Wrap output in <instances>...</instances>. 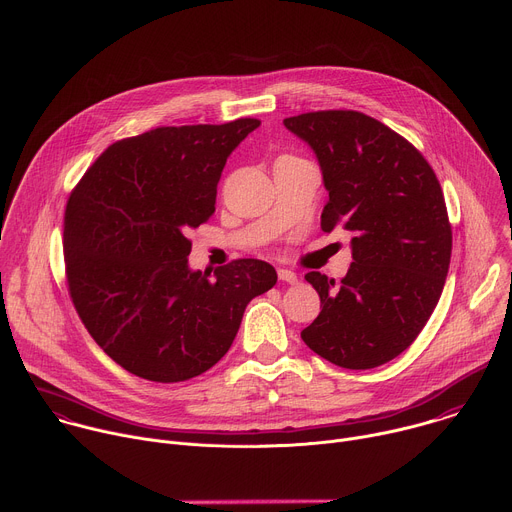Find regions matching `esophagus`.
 Wrapping results in <instances>:
<instances>
[{
  "label": "esophagus",
  "instance_id": "obj_1",
  "mask_svg": "<svg viewBox=\"0 0 512 512\" xmlns=\"http://www.w3.org/2000/svg\"><path fill=\"white\" fill-rule=\"evenodd\" d=\"M278 278H280L282 282H288V284L298 282L296 272H292V270H288V268H278Z\"/></svg>",
  "mask_w": 512,
  "mask_h": 512
}]
</instances>
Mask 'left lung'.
<instances>
[{
	"label": "left lung",
	"mask_w": 512,
	"mask_h": 512,
	"mask_svg": "<svg viewBox=\"0 0 512 512\" xmlns=\"http://www.w3.org/2000/svg\"><path fill=\"white\" fill-rule=\"evenodd\" d=\"M284 127L319 159L329 191L323 232L353 234L339 284L304 276L323 309L300 337L339 367L373 369L416 341L440 300L452 254L440 181L410 141L363 113H304Z\"/></svg>",
	"instance_id": "obj_1"
}]
</instances>
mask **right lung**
I'll return each mask as SVG.
<instances>
[{"instance_id": "add662e5", "label": "right lung", "mask_w": 512, "mask_h": 512, "mask_svg": "<svg viewBox=\"0 0 512 512\" xmlns=\"http://www.w3.org/2000/svg\"><path fill=\"white\" fill-rule=\"evenodd\" d=\"M258 127H157L113 143L72 189L68 292L96 345L129 373L177 383L208 371L232 347L248 302L276 284L256 258L214 274L187 264L189 230L212 218L230 153Z\"/></svg>"}]
</instances>
